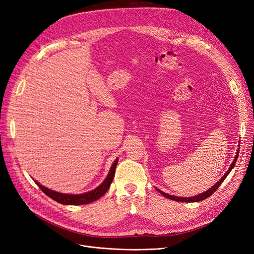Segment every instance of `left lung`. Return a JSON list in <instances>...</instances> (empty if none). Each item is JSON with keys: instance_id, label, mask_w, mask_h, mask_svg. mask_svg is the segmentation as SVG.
Returning <instances> with one entry per match:
<instances>
[{"instance_id": "1", "label": "left lung", "mask_w": 254, "mask_h": 254, "mask_svg": "<svg viewBox=\"0 0 254 254\" xmlns=\"http://www.w3.org/2000/svg\"><path fill=\"white\" fill-rule=\"evenodd\" d=\"M238 151H240V150H237L236 156H235V158H234V160H233V162H232L231 166L229 167V170L227 171V173L221 177L220 180H219L218 182L215 183L211 189L205 190L204 193H201V194L193 196V197H178V196H174V195H170V194H167V193H164V191H162V190H159V189H157V190L159 191V193H161V195H163L164 197H166V198H168V199H171V200H175V201H180V202H197V201L204 200V199H206L207 197H210V196L214 193V191L219 188L220 184H221L222 182H224V180L227 178V176L229 175V173L231 172V170L234 167V165H235V163H236V160H237V158H238V153H240Z\"/></svg>"}]
</instances>
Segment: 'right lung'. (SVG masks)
<instances>
[{
    "label": "right lung",
    "mask_w": 254,
    "mask_h": 254,
    "mask_svg": "<svg viewBox=\"0 0 254 254\" xmlns=\"http://www.w3.org/2000/svg\"><path fill=\"white\" fill-rule=\"evenodd\" d=\"M118 161L119 159H115V161L113 162L110 172L108 174V176L106 177V179L104 180V182L101 184V186L97 187L96 189L92 190L90 191H87V193L83 194H78V195H73V194H63V193H58V191H55L53 190H50L48 188H45L39 182H37V186L41 189V190L43 193L49 196L50 198L54 199V200L63 203V204H67V205H78V204H88L90 202H93L97 199L101 198L102 196H104V194L106 193L107 190H109L110 184L113 180V177L115 174V167L118 165Z\"/></svg>",
    "instance_id": "right-lung-1"
}]
</instances>
